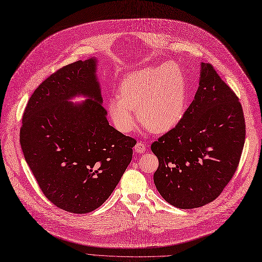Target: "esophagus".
Instances as JSON below:
<instances>
[{"label": "esophagus", "instance_id": "1", "mask_svg": "<svg viewBox=\"0 0 262 262\" xmlns=\"http://www.w3.org/2000/svg\"><path fill=\"white\" fill-rule=\"evenodd\" d=\"M134 149H135V152H136V153L142 154V153H144V152H145L146 146H145V145H144L142 142H138V143H137V144L135 145Z\"/></svg>", "mask_w": 262, "mask_h": 262}]
</instances>
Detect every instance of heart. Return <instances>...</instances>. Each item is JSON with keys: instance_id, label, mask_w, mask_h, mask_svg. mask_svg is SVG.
<instances>
[{"instance_id": "heart-1", "label": "heart", "mask_w": 262, "mask_h": 262, "mask_svg": "<svg viewBox=\"0 0 262 262\" xmlns=\"http://www.w3.org/2000/svg\"><path fill=\"white\" fill-rule=\"evenodd\" d=\"M187 104V88L180 68L173 63L147 67L130 73L119 85L118 96L107 101V112L115 127L129 133L136 115L146 128L163 134L181 122Z\"/></svg>"}]
</instances>
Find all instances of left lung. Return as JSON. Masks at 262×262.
<instances>
[{"mask_svg":"<svg viewBox=\"0 0 262 262\" xmlns=\"http://www.w3.org/2000/svg\"><path fill=\"white\" fill-rule=\"evenodd\" d=\"M245 140L237 95L213 67L201 63L199 88L181 122L152 143L160 195L181 209L214 201L235 174Z\"/></svg>","mask_w":262,"mask_h":262,"instance_id":"obj_1","label":"left lung"}]
</instances>
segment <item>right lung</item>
<instances>
[{
    "label": "right lung",
    "mask_w": 262,
    "mask_h": 262,
    "mask_svg": "<svg viewBox=\"0 0 262 262\" xmlns=\"http://www.w3.org/2000/svg\"><path fill=\"white\" fill-rule=\"evenodd\" d=\"M90 57L63 67L34 91L20 130L24 158L43 194L58 208L88 213L110 196L136 140L109 125ZM76 97L85 101L73 102Z\"/></svg>",
    "instance_id": "obj_1"
}]
</instances>
